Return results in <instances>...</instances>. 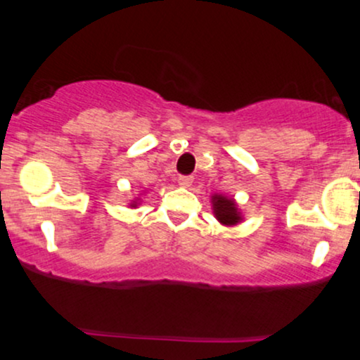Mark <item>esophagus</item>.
Here are the masks:
<instances>
[{
  "label": "esophagus",
  "instance_id": "1",
  "mask_svg": "<svg viewBox=\"0 0 360 360\" xmlns=\"http://www.w3.org/2000/svg\"><path fill=\"white\" fill-rule=\"evenodd\" d=\"M177 183H179L181 188H189V186L193 184V177L191 176H179Z\"/></svg>",
  "mask_w": 360,
  "mask_h": 360
}]
</instances>
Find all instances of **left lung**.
I'll list each match as a JSON object with an SVG mask.
<instances>
[{
    "label": "left lung",
    "mask_w": 360,
    "mask_h": 360,
    "mask_svg": "<svg viewBox=\"0 0 360 360\" xmlns=\"http://www.w3.org/2000/svg\"><path fill=\"white\" fill-rule=\"evenodd\" d=\"M212 208L214 218H217L221 225L235 226L243 221V214L233 198L225 196V194H213Z\"/></svg>",
    "instance_id": "obj_1"
}]
</instances>
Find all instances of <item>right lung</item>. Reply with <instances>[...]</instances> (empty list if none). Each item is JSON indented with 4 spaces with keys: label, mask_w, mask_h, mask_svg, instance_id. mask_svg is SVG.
Wrapping results in <instances>:
<instances>
[{
    "label": "right lung",
    "mask_w": 360,
    "mask_h": 360,
    "mask_svg": "<svg viewBox=\"0 0 360 360\" xmlns=\"http://www.w3.org/2000/svg\"><path fill=\"white\" fill-rule=\"evenodd\" d=\"M139 205H140V196L135 198V200H131V203H130V208H137Z\"/></svg>",
    "instance_id": "1"
}]
</instances>
